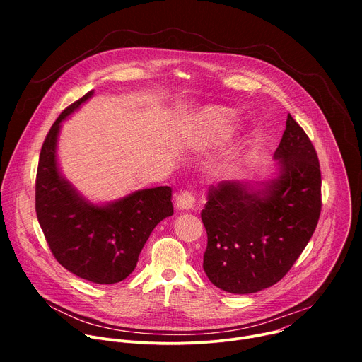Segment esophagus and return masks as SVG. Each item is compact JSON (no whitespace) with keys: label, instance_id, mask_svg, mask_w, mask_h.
<instances>
[{"label":"esophagus","instance_id":"esophagus-1","mask_svg":"<svg viewBox=\"0 0 362 362\" xmlns=\"http://www.w3.org/2000/svg\"><path fill=\"white\" fill-rule=\"evenodd\" d=\"M196 203V197L192 192H182L176 197V208L179 211H189Z\"/></svg>","mask_w":362,"mask_h":362}]
</instances>
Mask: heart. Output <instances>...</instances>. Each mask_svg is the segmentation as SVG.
<instances>
[{"mask_svg":"<svg viewBox=\"0 0 362 362\" xmlns=\"http://www.w3.org/2000/svg\"><path fill=\"white\" fill-rule=\"evenodd\" d=\"M206 123L209 124V129L216 140L226 139L233 130V120L232 116L219 107H212L204 113Z\"/></svg>","mask_w":362,"mask_h":362,"instance_id":"b5f03b06","label":"heart"}]
</instances>
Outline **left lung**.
<instances>
[{
	"label": "left lung",
	"mask_w": 362,
	"mask_h": 362,
	"mask_svg": "<svg viewBox=\"0 0 362 362\" xmlns=\"http://www.w3.org/2000/svg\"><path fill=\"white\" fill-rule=\"evenodd\" d=\"M274 158L279 173L259 189L225 180L208 190L200 214L208 233L203 269L226 292L253 293L279 282L318 225L320 162L291 115Z\"/></svg>",
	"instance_id": "left-lung-1"
}]
</instances>
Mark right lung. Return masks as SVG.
<instances>
[{"label": "right lung", "instance_id": "1", "mask_svg": "<svg viewBox=\"0 0 362 362\" xmlns=\"http://www.w3.org/2000/svg\"><path fill=\"white\" fill-rule=\"evenodd\" d=\"M93 93L88 91L63 110L42 143L35 179V212L51 253L62 267L86 281L112 285L134 271L151 230L173 215L172 189H143L98 206L86 200L62 176L56 153L62 122Z\"/></svg>", "mask_w": 362, "mask_h": 362}]
</instances>
